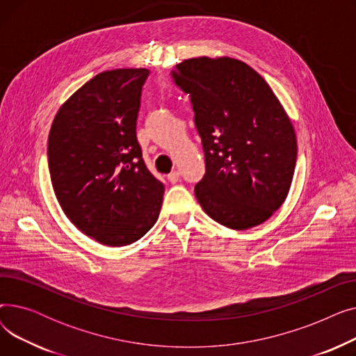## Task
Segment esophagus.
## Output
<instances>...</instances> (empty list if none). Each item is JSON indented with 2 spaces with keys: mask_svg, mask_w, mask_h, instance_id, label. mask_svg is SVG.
<instances>
[{
  "mask_svg": "<svg viewBox=\"0 0 356 356\" xmlns=\"http://www.w3.org/2000/svg\"><path fill=\"white\" fill-rule=\"evenodd\" d=\"M167 180L170 181V183H173V184H176V183L180 180V173H179V172H176V170H175V172H172L170 175L167 176Z\"/></svg>",
  "mask_w": 356,
  "mask_h": 356,
  "instance_id": "esophagus-1",
  "label": "esophagus"
}]
</instances>
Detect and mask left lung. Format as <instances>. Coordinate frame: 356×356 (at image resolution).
<instances>
[{
  "mask_svg": "<svg viewBox=\"0 0 356 356\" xmlns=\"http://www.w3.org/2000/svg\"><path fill=\"white\" fill-rule=\"evenodd\" d=\"M191 95L207 173L195 186L202 209L244 231L284 203L297 159L293 124L270 85L238 59L192 58L175 66Z\"/></svg>",
  "mask_w": 356,
  "mask_h": 356,
  "instance_id": "obj_1",
  "label": "left lung"
}]
</instances>
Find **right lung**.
<instances>
[{
	"label": "right lung",
	"instance_id": "right-lung-1",
	"mask_svg": "<svg viewBox=\"0 0 356 356\" xmlns=\"http://www.w3.org/2000/svg\"><path fill=\"white\" fill-rule=\"evenodd\" d=\"M148 69L101 72L59 108L47 144L51 186L67 219L108 247L138 241L156 223L164 186L137 140Z\"/></svg>",
	"mask_w": 356,
	"mask_h": 356
}]
</instances>
